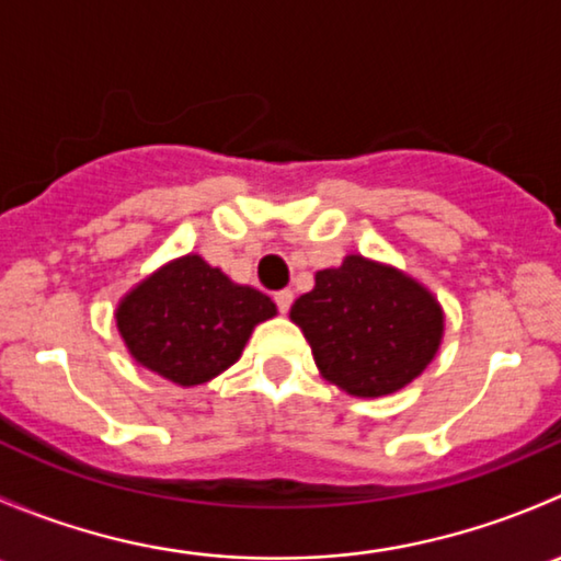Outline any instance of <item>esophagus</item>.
<instances>
[{"label": "esophagus", "instance_id": "1", "mask_svg": "<svg viewBox=\"0 0 561 561\" xmlns=\"http://www.w3.org/2000/svg\"><path fill=\"white\" fill-rule=\"evenodd\" d=\"M274 304H276V309H279L282 314H287V309H290V304H293V290L274 293Z\"/></svg>", "mask_w": 561, "mask_h": 561}]
</instances>
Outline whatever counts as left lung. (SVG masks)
I'll list each match as a JSON object with an SVG mask.
<instances>
[{
	"label": "left lung",
	"instance_id": "8db88e82",
	"mask_svg": "<svg viewBox=\"0 0 561 561\" xmlns=\"http://www.w3.org/2000/svg\"><path fill=\"white\" fill-rule=\"evenodd\" d=\"M320 375L360 399L410 386L437 355L445 317L437 298L393 265L347 254L314 274L290 309Z\"/></svg>",
	"mask_w": 561,
	"mask_h": 561
}]
</instances>
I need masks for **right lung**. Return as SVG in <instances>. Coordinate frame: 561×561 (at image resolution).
<instances>
[{"label":"right lung","mask_w":561,"mask_h":561,"mask_svg":"<svg viewBox=\"0 0 561 561\" xmlns=\"http://www.w3.org/2000/svg\"><path fill=\"white\" fill-rule=\"evenodd\" d=\"M274 314L265 293L236 285L201 254H184L122 298L116 325L140 366L190 388L230 369L254 325Z\"/></svg>","instance_id":"add662e5"}]
</instances>
